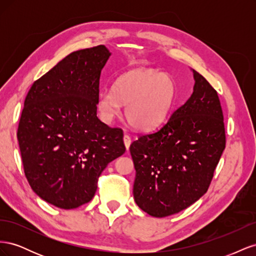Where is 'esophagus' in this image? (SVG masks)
Returning <instances> with one entry per match:
<instances>
[{"label":"esophagus","instance_id":"esophagus-1","mask_svg":"<svg viewBox=\"0 0 256 256\" xmlns=\"http://www.w3.org/2000/svg\"><path fill=\"white\" fill-rule=\"evenodd\" d=\"M124 144H125L127 150H129V146L131 144V138L128 136V134H125L124 136Z\"/></svg>","mask_w":256,"mask_h":256}]
</instances>
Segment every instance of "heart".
Segmentation results:
<instances>
[{
	"mask_svg": "<svg viewBox=\"0 0 256 256\" xmlns=\"http://www.w3.org/2000/svg\"><path fill=\"white\" fill-rule=\"evenodd\" d=\"M176 94L173 79L154 69L138 68L120 76L112 90L99 92L97 110L100 118L111 124L125 106L131 126L147 130L158 126L171 110Z\"/></svg>",
	"mask_w": 256,
	"mask_h": 256,
	"instance_id": "heart-1",
	"label": "heart"
}]
</instances>
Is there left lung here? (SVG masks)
I'll return each instance as SVG.
<instances>
[{
  "label": "left lung",
  "instance_id": "8db88e82",
  "mask_svg": "<svg viewBox=\"0 0 256 256\" xmlns=\"http://www.w3.org/2000/svg\"><path fill=\"white\" fill-rule=\"evenodd\" d=\"M192 72L194 86L187 102L157 131L130 145L134 200L156 218L180 212L202 198L226 148L218 94L202 74Z\"/></svg>",
  "mask_w": 256,
  "mask_h": 256
}]
</instances>
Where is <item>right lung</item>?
I'll return each instance as SVG.
<instances>
[{
    "mask_svg": "<svg viewBox=\"0 0 256 256\" xmlns=\"http://www.w3.org/2000/svg\"><path fill=\"white\" fill-rule=\"evenodd\" d=\"M106 46L69 54L34 82L17 138L24 174L36 194L63 209L94 198L106 166L125 152L122 130L97 118Z\"/></svg>",
    "mask_w": 256,
    "mask_h": 256,
    "instance_id": "right-lung-1",
    "label": "right lung"
}]
</instances>
